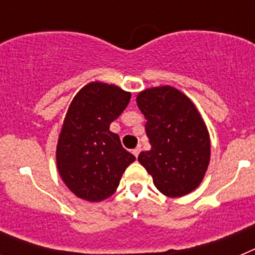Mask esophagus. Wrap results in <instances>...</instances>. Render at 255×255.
Masks as SVG:
<instances>
[{"label": "esophagus", "instance_id": "1", "mask_svg": "<svg viewBox=\"0 0 255 255\" xmlns=\"http://www.w3.org/2000/svg\"><path fill=\"white\" fill-rule=\"evenodd\" d=\"M139 153H140V148H136V149H134V150H132V154H134L135 155V157H138V155H139Z\"/></svg>", "mask_w": 255, "mask_h": 255}]
</instances>
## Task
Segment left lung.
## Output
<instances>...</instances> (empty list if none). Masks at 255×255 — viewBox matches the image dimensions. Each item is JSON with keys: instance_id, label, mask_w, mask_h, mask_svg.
Instances as JSON below:
<instances>
[{"instance_id": "8db88e82", "label": "left lung", "mask_w": 255, "mask_h": 255, "mask_svg": "<svg viewBox=\"0 0 255 255\" xmlns=\"http://www.w3.org/2000/svg\"><path fill=\"white\" fill-rule=\"evenodd\" d=\"M136 103L147 119L152 145L139 154V162L164 195L189 194L203 180L211 157L208 130L199 112L185 94L168 85L141 92Z\"/></svg>"}]
</instances>
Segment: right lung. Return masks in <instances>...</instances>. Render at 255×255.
<instances>
[{"label": "right lung", "instance_id": "obj_1", "mask_svg": "<svg viewBox=\"0 0 255 255\" xmlns=\"http://www.w3.org/2000/svg\"><path fill=\"white\" fill-rule=\"evenodd\" d=\"M131 94L116 85L91 83L73 100L58 138L57 168L76 197L100 202L111 197L135 157L121 145L110 125Z\"/></svg>", "mask_w": 255, "mask_h": 255}]
</instances>
